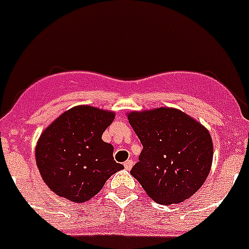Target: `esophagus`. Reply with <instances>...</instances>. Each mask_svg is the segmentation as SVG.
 <instances>
[{"label":"esophagus","mask_w":249,"mask_h":249,"mask_svg":"<svg viewBox=\"0 0 249 249\" xmlns=\"http://www.w3.org/2000/svg\"><path fill=\"white\" fill-rule=\"evenodd\" d=\"M132 166H133V160H127L126 162H124V168L126 169H131Z\"/></svg>","instance_id":"34e87169"}]
</instances>
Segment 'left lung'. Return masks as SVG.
Segmentation results:
<instances>
[{
  "mask_svg": "<svg viewBox=\"0 0 249 249\" xmlns=\"http://www.w3.org/2000/svg\"><path fill=\"white\" fill-rule=\"evenodd\" d=\"M128 122L143 149L131 175L157 203L172 204L195 195L211 171L210 132L176 108L128 113Z\"/></svg>",
  "mask_w": 249,
  "mask_h": 249,
  "instance_id": "8db88e82",
  "label": "left lung"
}]
</instances>
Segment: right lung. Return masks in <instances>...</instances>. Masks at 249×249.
Listing matches in <instances>:
<instances>
[{
	"mask_svg": "<svg viewBox=\"0 0 249 249\" xmlns=\"http://www.w3.org/2000/svg\"><path fill=\"white\" fill-rule=\"evenodd\" d=\"M113 118L114 112L76 106L42 132L36 146V163L51 191L82 203L124 168L113 160V146L102 141Z\"/></svg>",
	"mask_w": 249,
	"mask_h": 249,
	"instance_id": "right-lung-1",
	"label": "right lung"
}]
</instances>
